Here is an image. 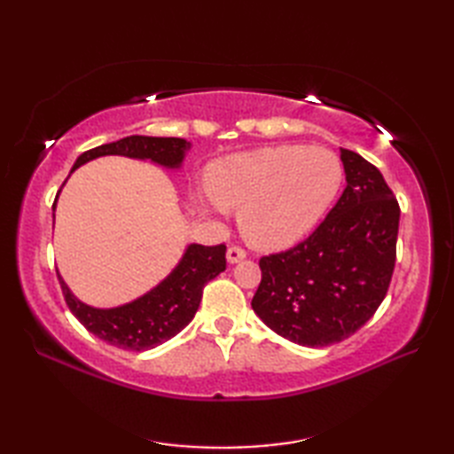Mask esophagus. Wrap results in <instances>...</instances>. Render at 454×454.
Here are the masks:
<instances>
[{"label": "esophagus", "instance_id": "obj_1", "mask_svg": "<svg viewBox=\"0 0 454 454\" xmlns=\"http://www.w3.org/2000/svg\"><path fill=\"white\" fill-rule=\"evenodd\" d=\"M226 257H228V262H230V263H239V262H244V259L247 257V252H246L244 247L232 246V247H228V254H226Z\"/></svg>", "mask_w": 454, "mask_h": 454}]
</instances>
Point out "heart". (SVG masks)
<instances>
[{"instance_id":"heart-1","label":"heart","mask_w":454,"mask_h":454,"mask_svg":"<svg viewBox=\"0 0 454 454\" xmlns=\"http://www.w3.org/2000/svg\"><path fill=\"white\" fill-rule=\"evenodd\" d=\"M341 183V161L325 148H263L236 153L208 169L212 197L222 207L242 208L246 238L267 249L286 247L310 232Z\"/></svg>"}]
</instances>
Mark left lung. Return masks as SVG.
<instances>
[{"instance_id":"8db88e82","label":"left lung","mask_w":454,"mask_h":454,"mask_svg":"<svg viewBox=\"0 0 454 454\" xmlns=\"http://www.w3.org/2000/svg\"><path fill=\"white\" fill-rule=\"evenodd\" d=\"M347 187L301 244L259 259L252 301L263 324L288 341L325 347L351 337L388 293L400 205L382 173L341 148Z\"/></svg>"}]
</instances>
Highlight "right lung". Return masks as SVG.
<instances>
[{
    "instance_id": "obj_1",
    "label": "right lung",
    "mask_w": 454,
    "mask_h": 454,
    "mask_svg": "<svg viewBox=\"0 0 454 454\" xmlns=\"http://www.w3.org/2000/svg\"><path fill=\"white\" fill-rule=\"evenodd\" d=\"M191 144L183 138H156V137H127L117 142L103 144L93 150L83 152L75 160L74 169L85 161L99 156H127L138 160H152L166 168H179L183 153ZM72 169V171H74ZM60 192V191H58ZM58 197V195H56ZM56 207V200H54ZM226 269V246H200L187 247L179 265L173 269L168 278L152 288L148 294L138 301L129 302L109 310H99L80 302L62 277L58 275L66 304L72 314L78 317L85 330L98 335L119 349L148 351L163 341L171 340L195 317L202 288Z\"/></svg>"
}]
</instances>
